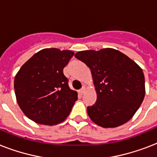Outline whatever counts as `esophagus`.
Returning a JSON list of instances; mask_svg holds the SVG:
<instances>
[{"instance_id": "esophagus-1", "label": "esophagus", "mask_w": 157, "mask_h": 157, "mask_svg": "<svg viewBox=\"0 0 157 157\" xmlns=\"http://www.w3.org/2000/svg\"><path fill=\"white\" fill-rule=\"evenodd\" d=\"M85 91H86V88H85V86H83V87H82V88H81V90H79V93H80V94H81V95H82V94L85 93Z\"/></svg>"}]
</instances>
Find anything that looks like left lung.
<instances>
[{"label":"left lung","mask_w":157,"mask_h":157,"mask_svg":"<svg viewBox=\"0 0 157 157\" xmlns=\"http://www.w3.org/2000/svg\"><path fill=\"white\" fill-rule=\"evenodd\" d=\"M75 57L90 68L93 76L97 101L87 107L92 121L103 128H114L129 121L145 96L141 67L112 48L79 51Z\"/></svg>","instance_id":"left-lung-1"}]
</instances>
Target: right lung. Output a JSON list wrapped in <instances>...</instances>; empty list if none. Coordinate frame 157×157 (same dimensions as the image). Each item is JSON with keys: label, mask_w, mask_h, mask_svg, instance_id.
<instances>
[{"label": "right lung", "mask_w": 157, "mask_h": 157, "mask_svg": "<svg viewBox=\"0 0 157 157\" xmlns=\"http://www.w3.org/2000/svg\"><path fill=\"white\" fill-rule=\"evenodd\" d=\"M73 55L71 50L44 49L21 67L13 86L18 106L29 119L54 125L68 117L77 93L69 88L63 68Z\"/></svg>", "instance_id": "add662e5"}]
</instances>
